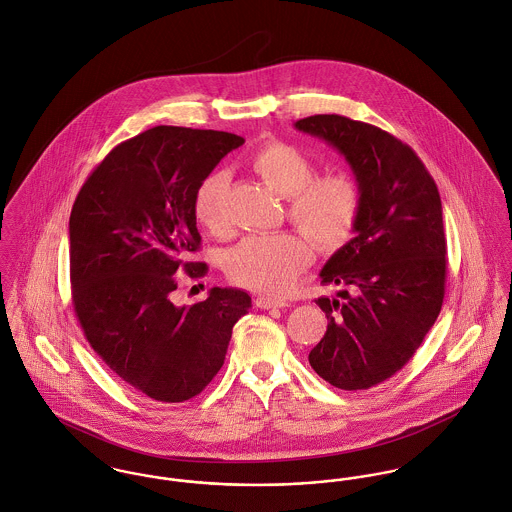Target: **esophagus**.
I'll use <instances>...</instances> for the list:
<instances>
[{
	"label": "esophagus",
	"instance_id": "34e87169",
	"mask_svg": "<svg viewBox=\"0 0 512 512\" xmlns=\"http://www.w3.org/2000/svg\"><path fill=\"white\" fill-rule=\"evenodd\" d=\"M255 304H257V308H261V310H273V308H286V306H288L286 300H281V298H269V296H259V298L255 300Z\"/></svg>",
	"mask_w": 512,
	"mask_h": 512
}]
</instances>
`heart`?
<instances>
[{"mask_svg":"<svg viewBox=\"0 0 512 512\" xmlns=\"http://www.w3.org/2000/svg\"><path fill=\"white\" fill-rule=\"evenodd\" d=\"M249 165L269 188L286 198L290 222L318 251H336L349 239L361 206L359 186L349 174L314 176L312 159L284 141L261 145ZM226 188L224 172H210L194 192V218L216 235L226 231ZM308 259L306 243L292 233L251 235L229 249L226 273L245 288L279 294L298 277Z\"/></svg>","mask_w":512,"mask_h":512,"instance_id":"obj_1","label":"heart"}]
</instances>
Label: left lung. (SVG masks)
<instances>
[{
  "instance_id": "obj_1",
  "label": "left lung",
  "mask_w": 512,
  "mask_h": 512,
  "mask_svg": "<svg viewBox=\"0 0 512 512\" xmlns=\"http://www.w3.org/2000/svg\"><path fill=\"white\" fill-rule=\"evenodd\" d=\"M294 127L324 139L351 167L361 192L353 237L320 271L338 296H320L328 330L312 369L343 391L375 387L402 369L434 326L446 286V235L438 186L391 133L343 115H310Z\"/></svg>"
}]
</instances>
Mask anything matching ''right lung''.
<instances>
[{"label":"right lung","mask_w":512,"mask_h":512,"mask_svg":"<svg viewBox=\"0 0 512 512\" xmlns=\"http://www.w3.org/2000/svg\"><path fill=\"white\" fill-rule=\"evenodd\" d=\"M243 137L159 125L119 143L88 176L70 214L72 302L86 340L127 385L159 402L200 395L222 369L235 322L251 308L239 288L176 306V273L200 247L192 210L204 176Z\"/></svg>","instance_id":"add662e5"}]
</instances>
